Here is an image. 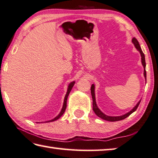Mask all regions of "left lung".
Listing matches in <instances>:
<instances>
[{"instance_id":"1","label":"left lung","mask_w":158,"mask_h":158,"mask_svg":"<svg viewBox=\"0 0 158 158\" xmlns=\"http://www.w3.org/2000/svg\"><path fill=\"white\" fill-rule=\"evenodd\" d=\"M131 42H132V43L134 45V47L136 48V50H137L139 52H140V55H141V64L143 66V76L145 77V79H146V61H145V55H144L143 52H142V50H141V48L140 47V45H139L138 40H136L135 38H132V40H131ZM94 88H95L94 85L92 84V87H91V94H92V101H93V103H92L93 110H94L95 114H96L98 116V117H99L100 118L103 119V120H107V121H110V122H115V121L124 120V119L127 118L129 115H131V113H134V111L137 109L139 103H140V102H141V100H140L137 103H136V105L135 106H134L132 108V109H131L130 111V112L125 113V115H120V116H109V115H107L104 114V113H103L102 111L97 106V102H96V99H95V92H94L95 89Z\"/></svg>"}]
</instances>
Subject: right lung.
<instances>
[{
    "mask_svg": "<svg viewBox=\"0 0 158 158\" xmlns=\"http://www.w3.org/2000/svg\"><path fill=\"white\" fill-rule=\"evenodd\" d=\"M75 81H73V82H71V83H70L69 85V86H68V89H67V92H66V95H65V97H64V104H63V107H62V108H61V110L60 111V113H59V115L56 116V117H55V118L54 119H52V120H48V121H46L45 123H50V122H53V121H55V120H58V119L61 117V116L64 114V113L65 112V110H66V102H67V99H68V97H69V93H70V92L71 91V89H72V88H73V85H74V84H75Z\"/></svg>",
    "mask_w": 158,
    "mask_h": 158,
    "instance_id": "right-lung-1",
    "label": "right lung"
}]
</instances>
